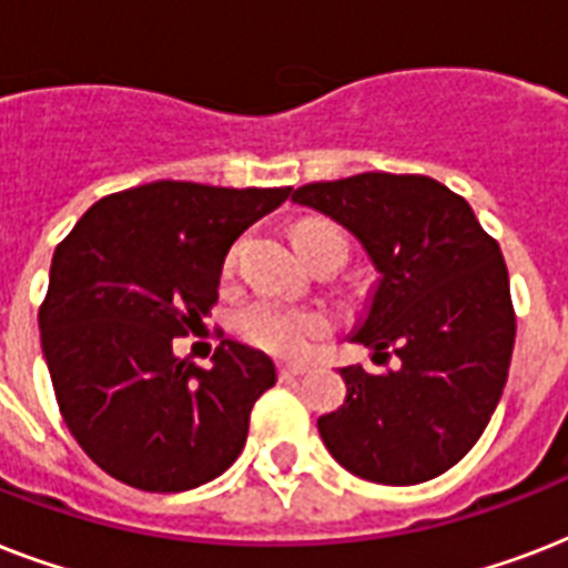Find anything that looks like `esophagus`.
Wrapping results in <instances>:
<instances>
[{
    "label": "esophagus",
    "mask_w": 568,
    "mask_h": 568,
    "mask_svg": "<svg viewBox=\"0 0 568 568\" xmlns=\"http://www.w3.org/2000/svg\"><path fill=\"white\" fill-rule=\"evenodd\" d=\"M301 374H306L303 365H280V377L283 379H294V377H301Z\"/></svg>",
    "instance_id": "obj_1"
}]
</instances>
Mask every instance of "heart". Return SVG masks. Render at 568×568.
Listing matches in <instances>:
<instances>
[{"label": "heart", "mask_w": 568, "mask_h": 568, "mask_svg": "<svg viewBox=\"0 0 568 568\" xmlns=\"http://www.w3.org/2000/svg\"><path fill=\"white\" fill-rule=\"evenodd\" d=\"M312 226V223H303ZM232 262V256H230ZM235 327L250 345L265 347L280 356H303L329 329V321L324 312L294 306L280 297H256L250 301L235 318Z\"/></svg>", "instance_id": "obj_1"}]
</instances>
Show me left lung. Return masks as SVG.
<instances>
[{"label":"left lung","instance_id":"left-lung-1","mask_svg":"<svg viewBox=\"0 0 568 568\" xmlns=\"http://www.w3.org/2000/svg\"><path fill=\"white\" fill-rule=\"evenodd\" d=\"M292 203L327 214L377 267L372 306L351 342L392 368H342L347 397L321 415L327 450L372 484L439 477L480 439L510 372L516 315L498 241L471 205L415 173L312 182Z\"/></svg>","mask_w":568,"mask_h":568}]
</instances>
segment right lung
I'll return each instance as SVG.
<instances>
[{
  "label": "right lung",
  "mask_w": 568,
  "mask_h": 568,
  "mask_svg": "<svg viewBox=\"0 0 568 568\" xmlns=\"http://www.w3.org/2000/svg\"><path fill=\"white\" fill-rule=\"evenodd\" d=\"M292 189L150 182L102 196L55 247L40 345L88 457L144 493H185L239 459L271 356L223 338L212 368L173 354L203 327L232 241Z\"/></svg>",
  "instance_id": "add662e5"
}]
</instances>
